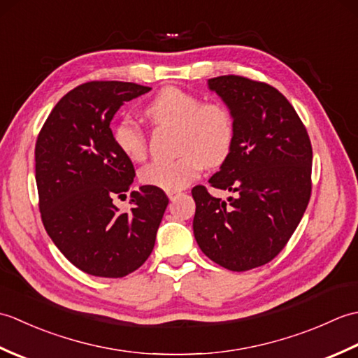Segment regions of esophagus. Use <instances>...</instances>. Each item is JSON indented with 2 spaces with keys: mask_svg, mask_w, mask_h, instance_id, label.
Wrapping results in <instances>:
<instances>
[{
  "mask_svg": "<svg viewBox=\"0 0 358 358\" xmlns=\"http://www.w3.org/2000/svg\"><path fill=\"white\" fill-rule=\"evenodd\" d=\"M167 196H169L171 201H173L178 196V192H169V194H167Z\"/></svg>",
  "mask_w": 358,
  "mask_h": 358,
  "instance_id": "obj_1",
  "label": "esophagus"
}]
</instances>
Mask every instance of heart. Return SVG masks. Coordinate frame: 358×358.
<instances>
[{
  "mask_svg": "<svg viewBox=\"0 0 358 358\" xmlns=\"http://www.w3.org/2000/svg\"><path fill=\"white\" fill-rule=\"evenodd\" d=\"M144 115L155 126L178 127V152L175 159H155L140 171L141 183L177 192L199 177L206 167H218L234 148L235 123L231 109L223 103H204L196 94L180 87H164L144 108ZM118 149L141 162L148 152V136L131 118H123L113 127Z\"/></svg>",
  "mask_w": 358,
  "mask_h": 358,
  "instance_id": "obj_1",
  "label": "heart"
}]
</instances>
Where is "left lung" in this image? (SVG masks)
<instances>
[{
	"label": "left lung",
	"instance_id": "left-lung-1",
	"mask_svg": "<svg viewBox=\"0 0 358 358\" xmlns=\"http://www.w3.org/2000/svg\"><path fill=\"white\" fill-rule=\"evenodd\" d=\"M235 123L229 157L212 175L223 201L195 186L194 235L203 254L243 272L273 260L299 226L310 199L313 146L292 104L275 87L238 75L210 78Z\"/></svg>",
	"mask_w": 358,
	"mask_h": 358
}]
</instances>
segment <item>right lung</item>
<instances>
[{
    "instance_id": "add662e5",
    "label": "right lung",
    "mask_w": 358,
    "mask_h": 358,
    "mask_svg": "<svg viewBox=\"0 0 358 358\" xmlns=\"http://www.w3.org/2000/svg\"><path fill=\"white\" fill-rule=\"evenodd\" d=\"M150 87L123 81H89L52 109L35 144V180L43 224L73 266L95 277L121 278L148 260L167 199L162 189L131 192V159L117 146L110 121L123 103Z\"/></svg>"
}]
</instances>
